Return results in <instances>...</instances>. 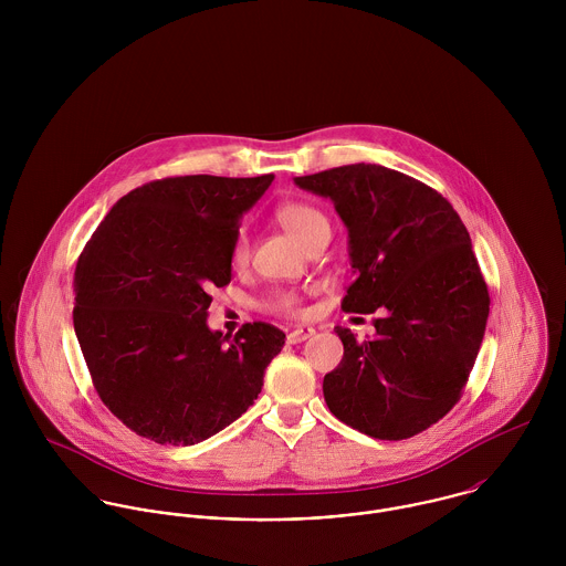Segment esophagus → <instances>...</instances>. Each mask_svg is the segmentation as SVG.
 Here are the masks:
<instances>
[{"mask_svg": "<svg viewBox=\"0 0 566 566\" xmlns=\"http://www.w3.org/2000/svg\"><path fill=\"white\" fill-rule=\"evenodd\" d=\"M314 333H316V331H314L312 326H298V328H294V331L287 333V342H290V344H301V342L310 339Z\"/></svg>", "mask_w": 566, "mask_h": 566, "instance_id": "1", "label": "esophagus"}]
</instances>
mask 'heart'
Wrapping results in <instances>:
<instances>
[{"instance_id": "b5f03b06", "label": "heart", "mask_w": 566, "mask_h": 566, "mask_svg": "<svg viewBox=\"0 0 566 566\" xmlns=\"http://www.w3.org/2000/svg\"><path fill=\"white\" fill-rule=\"evenodd\" d=\"M274 220L296 240L301 245H307L321 231L328 229V220L323 211L307 202H285L274 211ZM248 238L240 231L231 245V263L233 268H243L248 263ZM268 307L272 312L281 314H296L298 312V298L290 292H279L268 301Z\"/></svg>"}]
</instances>
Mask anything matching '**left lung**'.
Returning a JSON list of instances; mask_svg holds the SVG:
<instances>
[{
  "label": "left lung",
  "instance_id": "obj_1",
  "mask_svg": "<svg viewBox=\"0 0 566 566\" xmlns=\"http://www.w3.org/2000/svg\"><path fill=\"white\" fill-rule=\"evenodd\" d=\"M294 182L328 198L348 229L357 279L342 310L381 314L373 339L335 326L344 357L324 375V401L366 436L411 438L460 401L484 339L490 296L469 231L436 189L384 165Z\"/></svg>",
  "mask_w": 566,
  "mask_h": 566
}]
</instances>
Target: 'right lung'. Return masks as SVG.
<instances>
[{
	"instance_id": "1",
	"label": "right lung",
	"mask_w": 566,
	"mask_h": 566,
	"mask_svg": "<svg viewBox=\"0 0 566 566\" xmlns=\"http://www.w3.org/2000/svg\"><path fill=\"white\" fill-rule=\"evenodd\" d=\"M272 174L174 176L126 193L84 245L74 328L93 386L128 429L159 444L202 442L254 403L285 333L248 323L230 344L207 326L231 283V245Z\"/></svg>"
}]
</instances>
